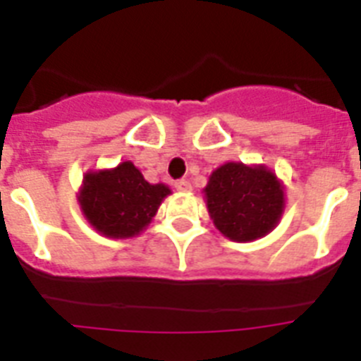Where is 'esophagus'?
Here are the masks:
<instances>
[{"label":"esophagus","instance_id":"34e87169","mask_svg":"<svg viewBox=\"0 0 361 361\" xmlns=\"http://www.w3.org/2000/svg\"><path fill=\"white\" fill-rule=\"evenodd\" d=\"M175 188H177L178 191H190L191 184L188 178H180V180H177V183H175Z\"/></svg>","mask_w":361,"mask_h":361}]
</instances>
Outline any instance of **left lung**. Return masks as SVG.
I'll return each instance as SVG.
<instances>
[{"label":"left lung","instance_id":"obj_1","mask_svg":"<svg viewBox=\"0 0 361 361\" xmlns=\"http://www.w3.org/2000/svg\"><path fill=\"white\" fill-rule=\"evenodd\" d=\"M204 197L213 224L235 242L266 237L286 206L283 186L266 166L226 162L209 175Z\"/></svg>","mask_w":361,"mask_h":361}]
</instances>
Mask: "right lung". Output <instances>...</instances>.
<instances>
[{"mask_svg": "<svg viewBox=\"0 0 361 361\" xmlns=\"http://www.w3.org/2000/svg\"><path fill=\"white\" fill-rule=\"evenodd\" d=\"M170 193L166 184H149L133 162L124 161L111 170L88 171L78 200L86 220L104 237L130 238L148 228Z\"/></svg>", "mask_w": 361, "mask_h": 361, "instance_id": "add662e5", "label": "right lung"}]
</instances>
